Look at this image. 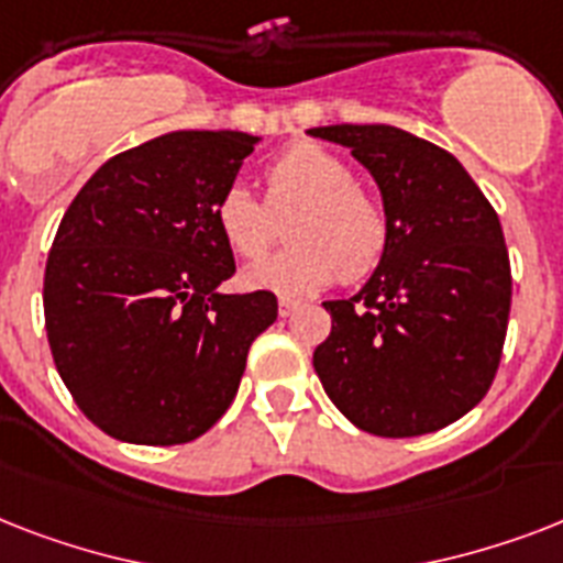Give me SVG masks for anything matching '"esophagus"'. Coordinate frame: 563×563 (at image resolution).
<instances>
[{
	"label": "esophagus",
	"instance_id": "obj_1",
	"mask_svg": "<svg viewBox=\"0 0 563 563\" xmlns=\"http://www.w3.org/2000/svg\"><path fill=\"white\" fill-rule=\"evenodd\" d=\"M295 309H298V300H291V298H280V300H277V312H280L283 318L291 316Z\"/></svg>",
	"mask_w": 563,
	"mask_h": 563
}]
</instances>
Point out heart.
Segmentation results:
<instances>
[{"label":"heart","instance_id":"obj_1","mask_svg":"<svg viewBox=\"0 0 563 563\" xmlns=\"http://www.w3.org/2000/svg\"><path fill=\"white\" fill-rule=\"evenodd\" d=\"M286 221L291 245L251 265L242 283L251 289L303 295L342 280H362L388 247V216L376 195L356 184L351 163L318 143H298L265 169V203L242 184L216 198L212 219L224 245L242 260H260Z\"/></svg>","mask_w":563,"mask_h":563}]
</instances>
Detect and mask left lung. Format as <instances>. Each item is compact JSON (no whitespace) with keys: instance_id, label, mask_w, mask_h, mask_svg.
Listing matches in <instances>:
<instances>
[{"instance_id":"obj_1","label":"left lung","mask_w":563,"mask_h":563,"mask_svg":"<svg viewBox=\"0 0 563 563\" xmlns=\"http://www.w3.org/2000/svg\"><path fill=\"white\" fill-rule=\"evenodd\" d=\"M351 148L388 216V247L353 298L327 300L312 353L327 397L371 435L444 429L488 394L511 309L494 207L453 154L394 125L309 128Z\"/></svg>"}]
</instances>
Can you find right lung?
Wrapping results in <instances>:
<instances>
[{
    "instance_id": "obj_1",
    "label": "right lung",
    "mask_w": 563,
    "mask_h": 563,
    "mask_svg": "<svg viewBox=\"0 0 563 563\" xmlns=\"http://www.w3.org/2000/svg\"><path fill=\"white\" fill-rule=\"evenodd\" d=\"M260 136L172 131L110 157L75 195L46 260L55 368L128 444H187L228 411L272 291L224 295L233 251L212 207Z\"/></svg>"
}]
</instances>
